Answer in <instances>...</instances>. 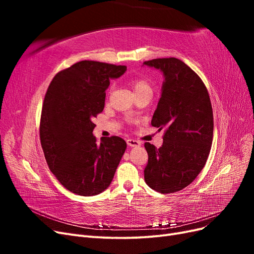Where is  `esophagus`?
I'll return each mask as SVG.
<instances>
[{
	"label": "esophagus",
	"instance_id": "esophagus-1",
	"mask_svg": "<svg viewBox=\"0 0 254 254\" xmlns=\"http://www.w3.org/2000/svg\"><path fill=\"white\" fill-rule=\"evenodd\" d=\"M127 144H128V146H130V147H135V146H140V142L136 141V140H133V139H128Z\"/></svg>",
	"mask_w": 254,
	"mask_h": 254
}]
</instances>
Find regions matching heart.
I'll use <instances>...</instances> for the list:
<instances>
[{
  "label": "heart",
  "mask_w": 254,
  "mask_h": 254,
  "mask_svg": "<svg viewBox=\"0 0 254 254\" xmlns=\"http://www.w3.org/2000/svg\"><path fill=\"white\" fill-rule=\"evenodd\" d=\"M129 83H130V86H131L134 94H139V93H142V92H146V91H151L149 83L145 79L133 78L130 80Z\"/></svg>",
  "instance_id": "1"
}]
</instances>
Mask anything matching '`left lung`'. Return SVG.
Here are the masks:
<instances>
[{"label": "left lung", "mask_w": 254, "mask_h": 254, "mask_svg": "<svg viewBox=\"0 0 254 254\" xmlns=\"http://www.w3.org/2000/svg\"><path fill=\"white\" fill-rule=\"evenodd\" d=\"M144 65L162 72L164 81L151 125L165 128L160 148L145 143L147 186L159 193L181 190L195 180L209 157L213 141V110L201 78L177 58H158Z\"/></svg>", "instance_id": "8db88e82"}]
</instances>
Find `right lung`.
Instances as JSON below:
<instances>
[{
  "label": "right lung",
  "mask_w": 254,
  "mask_h": 254,
  "mask_svg": "<svg viewBox=\"0 0 254 254\" xmlns=\"http://www.w3.org/2000/svg\"><path fill=\"white\" fill-rule=\"evenodd\" d=\"M127 70L83 60L56 74L44 97L40 141L51 172L72 193L94 196L110 186L127 144L120 136L93 135L110 79Z\"/></svg>",
  "instance_id": "obj_1"
}]
</instances>
